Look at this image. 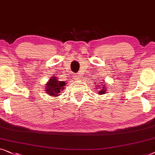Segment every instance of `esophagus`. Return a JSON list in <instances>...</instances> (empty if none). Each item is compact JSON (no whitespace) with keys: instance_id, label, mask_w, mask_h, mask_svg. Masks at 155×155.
Masks as SVG:
<instances>
[{"instance_id":"1","label":"esophagus","mask_w":155,"mask_h":155,"mask_svg":"<svg viewBox=\"0 0 155 155\" xmlns=\"http://www.w3.org/2000/svg\"><path fill=\"white\" fill-rule=\"evenodd\" d=\"M73 77H74V79H75V80H77V79H79V75H78V74H74Z\"/></svg>"}]
</instances>
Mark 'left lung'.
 I'll return each instance as SVG.
<instances>
[{"label":"left lung","instance_id":"8db88e82","mask_svg":"<svg viewBox=\"0 0 155 155\" xmlns=\"http://www.w3.org/2000/svg\"><path fill=\"white\" fill-rule=\"evenodd\" d=\"M95 84L96 85V89L98 90V94H104L106 91V84H104L103 82L101 83H98V82H96Z\"/></svg>","mask_w":155,"mask_h":155}]
</instances>
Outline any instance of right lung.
Listing matches in <instances>:
<instances>
[{
	"instance_id": "1",
	"label": "right lung",
	"mask_w": 155,
	"mask_h": 155,
	"mask_svg": "<svg viewBox=\"0 0 155 155\" xmlns=\"http://www.w3.org/2000/svg\"><path fill=\"white\" fill-rule=\"evenodd\" d=\"M66 85L65 82L64 81H59L58 78L56 76H52L51 79L49 80L48 82L46 84V88H45V91L47 94L51 96H57L60 95L64 86Z\"/></svg>"
}]
</instances>
